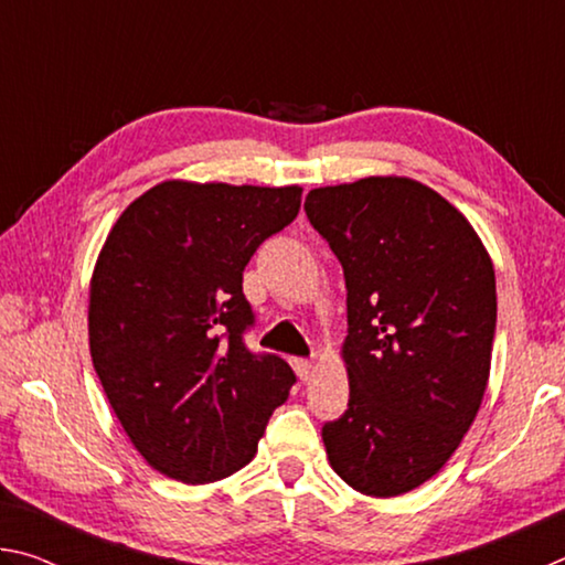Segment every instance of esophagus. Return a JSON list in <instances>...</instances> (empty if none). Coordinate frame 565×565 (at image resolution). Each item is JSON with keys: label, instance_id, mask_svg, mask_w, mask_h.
I'll use <instances>...</instances> for the list:
<instances>
[{"label": "esophagus", "instance_id": "esophagus-1", "mask_svg": "<svg viewBox=\"0 0 565 565\" xmlns=\"http://www.w3.org/2000/svg\"><path fill=\"white\" fill-rule=\"evenodd\" d=\"M291 366L299 379H309L313 374V361L311 359H291Z\"/></svg>", "mask_w": 565, "mask_h": 565}]
</instances>
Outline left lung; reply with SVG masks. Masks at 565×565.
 <instances>
[{
	"mask_svg": "<svg viewBox=\"0 0 565 565\" xmlns=\"http://www.w3.org/2000/svg\"><path fill=\"white\" fill-rule=\"evenodd\" d=\"M303 209L349 291V408L323 426L329 463L359 493H408L441 471L481 408L493 262L471 222L408 177L311 189Z\"/></svg>",
	"mask_w": 565,
	"mask_h": 565,
	"instance_id": "left-lung-1",
	"label": "left lung"
}]
</instances>
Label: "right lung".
<instances>
[{"label":"right lung","instance_id":"obj_1","mask_svg":"<svg viewBox=\"0 0 565 565\" xmlns=\"http://www.w3.org/2000/svg\"><path fill=\"white\" fill-rule=\"evenodd\" d=\"M301 186L167 179L124 209L89 281L94 371L141 458L181 483H212L256 456L296 381L254 356L244 266L289 226Z\"/></svg>","mask_w":565,"mask_h":565}]
</instances>
